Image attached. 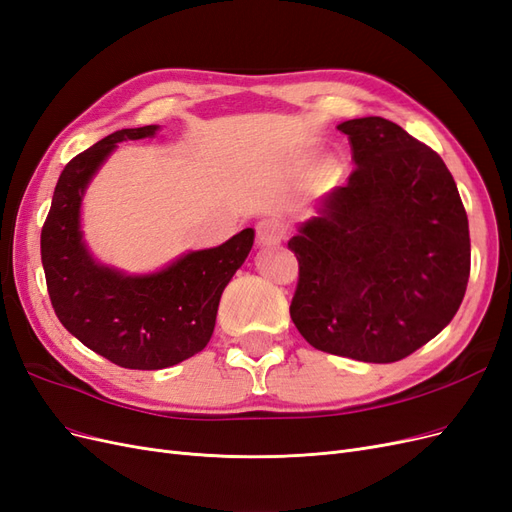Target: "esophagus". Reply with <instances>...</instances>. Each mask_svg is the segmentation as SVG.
Here are the masks:
<instances>
[{"label":"esophagus","mask_w":512,"mask_h":512,"mask_svg":"<svg viewBox=\"0 0 512 512\" xmlns=\"http://www.w3.org/2000/svg\"><path fill=\"white\" fill-rule=\"evenodd\" d=\"M286 235V226L280 218H262L256 224V239L260 245H275Z\"/></svg>","instance_id":"obj_1"}]
</instances>
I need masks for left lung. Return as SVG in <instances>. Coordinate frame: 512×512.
I'll list each match as a JSON object with an SVG mask.
<instances>
[{"label": "left lung", "instance_id": "left-lung-1", "mask_svg": "<svg viewBox=\"0 0 512 512\" xmlns=\"http://www.w3.org/2000/svg\"><path fill=\"white\" fill-rule=\"evenodd\" d=\"M356 168L288 247L294 327L314 348L395 363L453 320L470 277V228L451 170L397 123H339Z\"/></svg>", "mask_w": 512, "mask_h": 512}]
</instances>
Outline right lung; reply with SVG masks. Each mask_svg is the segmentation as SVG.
Returning a JSON list of instances; mask_svg holds the SVG:
<instances>
[{"instance_id":"1","label":"right lung","mask_w":512,"mask_h":512,"mask_svg":"<svg viewBox=\"0 0 512 512\" xmlns=\"http://www.w3.org/2000/svg\"><path fill=\"white\" fill-rule=\"evenodd\" d=\"M156 130H117L74 156L61 170L40 235L46 290L59 322L89 350L126 369H162L203 350L222 292L254 245V230L245 228L220 247L192 252L145 277L91 260L79 230L87 183L117 143Z\"/></svg>"}]
</instances>
